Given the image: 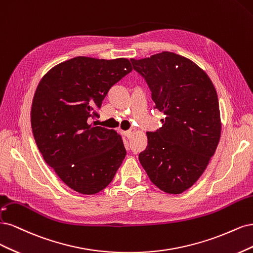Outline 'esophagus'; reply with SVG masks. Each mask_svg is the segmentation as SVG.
<instances>
[{"mask_svg":"<svg viewBox=\"0 0 253 253\" xmlns=\"http://www.w3.org/2000/svg\"><path fill=\"white\" fill-rule=\"evenodd\" d=\"M133 133H134V131H132V130H128V131H124V134H125V136H126L127 138L131 137V136L133 135Z\"/></svg>","mask_w":253,"mask_h":253,"instance_id":"34e87169","label":"esophagus"}]
</instances>
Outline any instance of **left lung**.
Listing matches in <instances>:
<instances>
[{
	"label": "left lung",
	"instance_id": "1",
	"mask_svg": "<svg viewBox=\"0 0 253 253\" xmlns=\"http://www.w3.org/2000/svg\"><path fill=\"white\" fill-rule=\"evenodd\" d=\"M131 63L147 82L154 107L165 115L162 128L146 133L148 145L138 160L158 188L180 194L204 173L221 137L215 87L197 64L174 52Z\"/></svg>",
	"mask_w": 253,
	"mask_h": 253
}]
</instances>
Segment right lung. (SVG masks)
Wrapping results in <instances>:
<instances>
[{
	"instance_id": "right-lung-1",
	"label": "right lung",
	"mask_w": 253,
	"mask_h": 253,
	"mask_svg": "<svg viewBox=\"0 0 253 253\" xmlns=\"http://www.w3.org/2000/svg\"><path fill=\"white\" fill-rule=\"evenodd\" d=\"M132 70L128 59L77 56L41 79L32 100V133L43 159L69 188L94 194L112 181L126 150L113 129L89 124L109 89Z\"/></svg>"
}]
</instances>
